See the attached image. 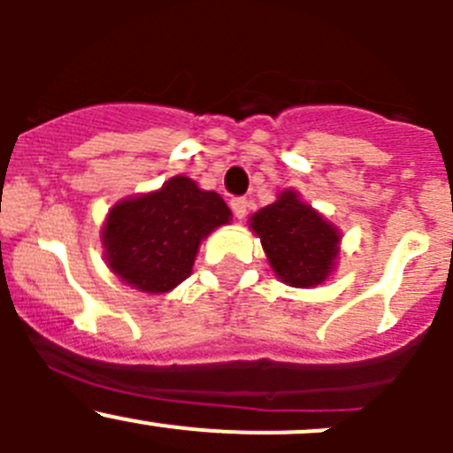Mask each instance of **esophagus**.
I'll return each mask as SVG.
<instances>
[{
    "instance_id": "esophagus-1",
    "label": "esophagus",
    "mask_w": 453,
    "mask_h": 453,
    "mask_svg": "<svg viewBox=\"0 0 453 453\" xmlns=\"http://www.w3.org/2000/svg\"><path fill=\"white\" fill-rule=\"evenodd\" d=\"M230 205H232V212L236 214V219H243L245 214H248V199L245 197H234L230 201Z\"/></svg>"
}]
</instances>
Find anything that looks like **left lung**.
Wrapping results in <instances>:
<instances>
[{
    "label": "left lung",
    "instance_id": "8db88e82",
    "mask_svg": "<svg viewBox=\"0 0 453 453\" xmlns=\"http://www.w3.org/2000/svg\"><path fill=\"white\" fill-rule=\"evenodd\" d=\"M250 227L263 243L273 273L285 285H322L340 256V230L296 190H282L273 203L250 217Z\"/></svg>",
    "mask_w": 453,
    "mask_h": 453
}]
</instances>
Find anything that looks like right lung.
<instances>
[{"instance_id": "1", "label": "right lung", "mask_w": 453, "mask_h": 453, "mask_svg": "<svg viewBox=\"0 0 453 453\" xmlns=\"http://www.w3.org/2000/svg\"><path fill=\"white\" fill-rule=\"evenodd\" d=\"M232 212L190 177H171L153 193L122 199L103 227L104 260L125 285L166 294L190 276L205 236L230 223Z\"/></svg>"}]
</instances>
